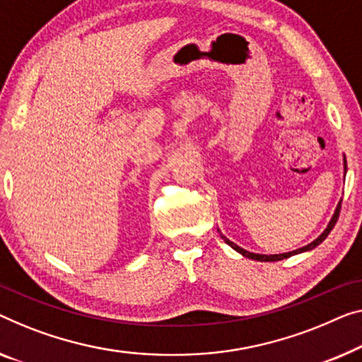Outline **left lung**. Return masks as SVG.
Instances as JSON below:
<instances>
[{"instance_id": "1", "label": "left lung", "mask_w": 362, "mask_h": 362, "mask_svg": "<svg viewBox=\"0 0 362 362\" xmlns=\"http://www.w3.org/2000/svg\"><path fill=\"white\" fill-rule=\"evenodd\" d=\"M344 174H346V159H344ZM339 209H341V202L338 203V206H337V209H335V213H333L330 223H328V226H327V229L323 230V233H322L319 237H317V239H315L314 242H310L309 245L302 247V249L288 252V253H278V255H262V253H252V252L244 250V249H242V247H239V245H235L233 240L228 239V237H224V235H221V237H223L226 244L230 245L235 252H239L240 255H244V257H247V258H252V260H257V262H278V260H283V258H288V257H291V255H298V253H302V252H307V250L315 249L317 245L322 244V242L327 239V235L330 234V230H332L333 228H335V224H337V221H338V216H339Z\"/></svg>"}]
</instances>
